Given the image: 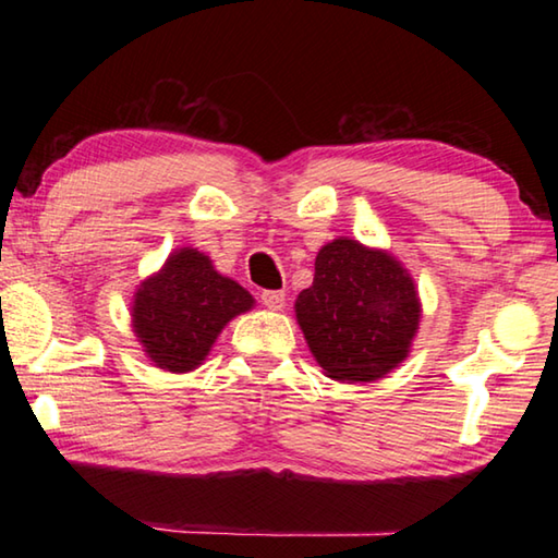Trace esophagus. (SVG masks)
<instances>
[{
  "label": "esophagus",
  "mask_w": 558,
  "mask_h": 558,
  "mask_svg": "<svg viewBox=\"0 0 558 558\" xmlns=\"http://www.w3.org/2000/svg\"><path fill=\"white\" fill-rule=\"evenodd\" d=\"M260 302L268 310H282V307H286V292H282V290H263Z\"/></svg>",
  "instance_id": "1"
}]
</instances>
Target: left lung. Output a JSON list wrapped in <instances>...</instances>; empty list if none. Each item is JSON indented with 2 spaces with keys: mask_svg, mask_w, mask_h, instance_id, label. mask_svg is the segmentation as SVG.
I'll list each match as a JSON object with an SVG mask.
<instances>
[{
  "mask_svg": "<svg viewBox=\"0 0 558 558\" xmlns=\"http://www.w3.org/2000/svg\"><path fill=\"white\" fill-rule=\"evenodd\" d=\"M295 317L329 379L369 384L411 354L423 307L393 253L339 235L319 248L315 280L298 295Z\"/></svg>",
  "mask_w": 558,
  "mask_h": 558,
  "instance_id": "8db88e82",
  "label": "left lung"
}]
</instances>
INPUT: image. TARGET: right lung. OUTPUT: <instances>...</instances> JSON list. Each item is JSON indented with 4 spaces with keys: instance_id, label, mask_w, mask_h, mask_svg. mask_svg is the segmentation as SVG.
<instances>
[{
    "instance_id": "add662e5",
    "label": "right lung",
    "mask_w": 558,
    "mask_h": 558,
    "mask_svg": "<svg viewBox=\"0 0 558 558\" xmlns=\"http://www.w3.org/2000/svg\"><path fill=\"white\" fill-rule=\"evenodd\" d=\"M253 305L248 290L221 276L206 253L184 245L137 286L132 332L157 369L186 374L204 364L223 327Z\"/></svg>"
}]
</instances>
